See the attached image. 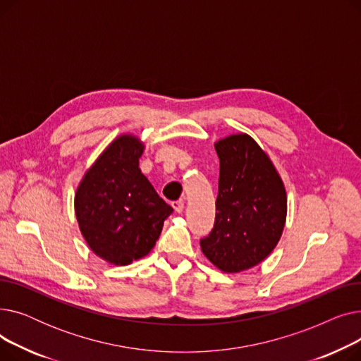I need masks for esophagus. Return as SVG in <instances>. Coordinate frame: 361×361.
<instances>
[{"label":"esophagus","mask_w":361,"mask_h":361,"mask_svg":"<svg viewBox=\"0 0 361 361\" xmlns=\"http://www.w3.org/2000/svg\"><path fill=\"white\" fill-rule=\"evenodd\" d=\"M173 207H174V211L177 214H181L184 211V202L183 200H177V202L173 203Z\"/></svg>","instance_id":"esophagus-1"}]
</instances>
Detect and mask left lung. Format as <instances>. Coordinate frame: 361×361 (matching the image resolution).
Here are the masks:
<instances>
[{
	"instance_id": "1",
	"label": "left lung",
	"mask_w": 361,
	"mask_h": 361,
	"mask_svg": "<svg viewBox=\"0 0 361 361\" xmlns=\"http://www.w3.org/2000/svg\"><path fill=\"white\" fill-rule=\"evenodd\" d=\"M219 158L216 216L202 253L225 274L247 271L267 259L282 235L287 192L269 155L247 133L215 142Z\"/></svg>"
}]
</instances>
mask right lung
Listing matches in <instances>:
<instances>
[{"mask_svg":"<svg viewBox=\"0 0 361 361\" xmlns=\"http://www.w3.org/2000/svg\"><path fill=\"white\" fill-rule=\"evenodd\" d=\"M145 143L131 133L117 136L82 177L74 212L90 250L126 267L154 249L164 221L173 214L142 174Z\"/></svg>","mask_w":361,"mask_h":361,"instance_id":"1","label":"right lung"}]
</instances>
